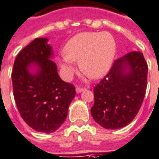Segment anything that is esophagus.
<instances>
[{"label": "esophagus", "instance_id": "1", "mask_svg": "<svg viewBox=\"0 0 159 159\" xmlns=\"http://www.w3.org/2000/svg\"><path fill=\"white\" fill-rule=\"evenodd\" d=\"M83 90H84V88H81V87H76V89H75L76 93H81Z\"/></svg>", "mask_w": 159, "mask_h": 159}]
</instances>
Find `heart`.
Segmentation results:
<instances>
[{"label": "heart", "instance_id": "1", "mask_svg": "<svg viewBox=\"0 0 159 159\" xmlns=\"http://www.w3.org/2000/svg\"><path fill=\"white\" fill-rule=\"evenodd\" d=\"M116 52V40L110 33H80L66 43L61 67L69 75L73 70L71 61H79L80 69L85 75L99 79L111 70Z\"/></svg>", "mask_w": 159, "mask_h": 159}]
</instances>
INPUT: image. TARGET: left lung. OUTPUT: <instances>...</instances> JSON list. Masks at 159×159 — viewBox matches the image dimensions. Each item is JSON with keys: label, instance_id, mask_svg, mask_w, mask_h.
<instances>
[{"label": "left lung", "instance_id": "1", "mask_svg": "<svg viewBox=\"0 0 159 159\" xmlns=\"http://www.w3.org/2000/svg\"><path fill=\"white\" fill-rule=\"evenodd\" d=\"M148 66L143 54L131 51L114 61L110 72L94 88V120L107 129L129 125L142 105Z\"/></svg>", "mask_w": 159, "mask_h": 159}]
</instances>
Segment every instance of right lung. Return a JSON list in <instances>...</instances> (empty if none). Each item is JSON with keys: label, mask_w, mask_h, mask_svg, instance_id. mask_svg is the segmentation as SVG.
<instances>
[{"label": "right lung", "mask_w": 159, "mask_h": 159, "mask_svg": "<svg viewBox=\"0 0 159 159\" xmlns=\"http://www.w3.org/2000/svg\"><path fill=\"white\" fill-rule=\"evenodd\" d=\"M48 38H35L16 57L12 72L14 98L22 119L32 129L51 133L65 121L75 87L57 73Z\"/></svg>", "instance_id": "1"}]
</instances>
